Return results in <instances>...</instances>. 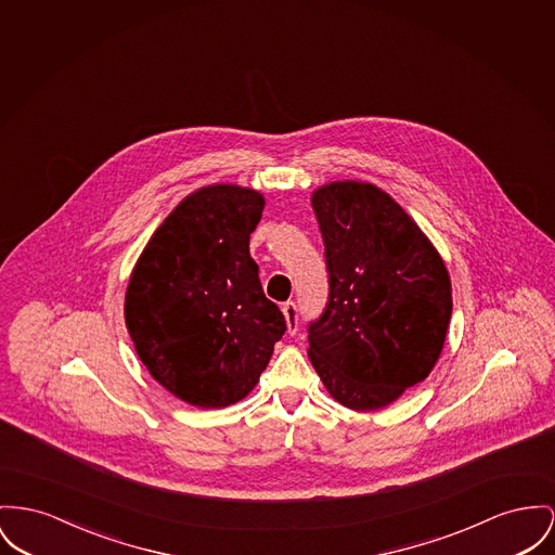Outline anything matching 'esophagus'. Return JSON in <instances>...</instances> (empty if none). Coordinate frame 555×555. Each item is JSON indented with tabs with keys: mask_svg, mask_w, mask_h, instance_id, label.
I'll list each match as a JSON object with an SVG mask.
<instances>
[{
	"mask_svg": "<svg viewBox=\"0 0 555 555\" xmlns=\"http://www.w3.org/2000/svg\"><path fill=\"white\" fill-rule=\"evenodd\" d=\"M282 311H284V315H286V324H288V333L295 334L298 331V309H296L295 302L293 300H288V302H284V307H282Z\"/></svg>",
	"mask_w": 555,
	"mask_h": 555,
	"instance_id": "1",
	"label": "esophagus"
}]
</instances>
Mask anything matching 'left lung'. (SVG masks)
I'll use <instances>...</instances> for the list:
<instances>
[{
	"label": "left lung",
	"mask_w": 555,
	"mask_h": 555,
	"mask_svg": "<svg viewBox=\"0 0 555 555\" xmlns=\"http://www.w3.org/2000/svg\"><path fill=\"white\" fill-rule=\"evenodd\" d=\"M326 248L328 302L309 360L334 400L378 410L425 380L452 315L442 257L383 189L334 181L311 195Z\"/></svg>",
	"instance_id": "1"
}]
</instances>
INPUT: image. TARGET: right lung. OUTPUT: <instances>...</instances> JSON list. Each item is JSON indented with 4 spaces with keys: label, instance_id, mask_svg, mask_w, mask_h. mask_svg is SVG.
Masks as SVG:
<instances>
[{
    "label": "right lung",
    "instance_id": "right-lung-1",
    "mask_svg": "<svg viewBox=\"0 0 555 555\" xmlns=\"http://www.w3.org/2000/svg\"><path fill=\"white\" fill-rule=\"evenodd\" d=\"M264 197L208 185L166 217L137 260L124 315L151 376L197 408L244 400L286 333L250 257Z\"/></svg>",
    "mask_w": 555,
    "mask_h": 555
}]
</instances>
